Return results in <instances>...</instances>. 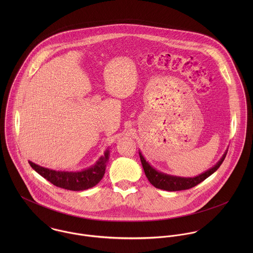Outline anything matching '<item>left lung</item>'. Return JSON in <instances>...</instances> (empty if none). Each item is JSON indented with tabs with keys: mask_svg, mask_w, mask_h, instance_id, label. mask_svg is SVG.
Returning a JSON list of instances; mask_svg holds the SVG:
<instances>
[{
	"mask_svg": "<svg viewBox=\"0 0 253 253\" xmlns=\"http://www.w3.org/2000/svg\"><path fill=\"white\" fill-rule=\"evenodd\" d=\"M226 154L227 153H225L223 155L222 159L217 163L212 169H211L210 170L206 171L205 173H203L199 176L193 177V178H183V177L170 176V175L161 173V172L157 171L156 169H154L145 161L143 156L140 153H139V156H140V161H141V164H142V167H143V169H144L145 174H146L148 180L150 181V183L152 185H154L158 189H162V190H166V191H181V190H187V189L195 187L196 185H198L205 179H207L214 171H216L218 168L223 163V161L226 157Z\"/></svg>",
	"mask_w": 253,
	"mask_h": 253,
	"instance_id": "1",
	"label": "left lung"
}]
</instances>
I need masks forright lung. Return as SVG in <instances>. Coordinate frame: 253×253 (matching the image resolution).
Returning a JSON list of instances; mask_svg holds the SVG:
<instances>
[{"instance_id": "add662e5", "label": "right lung", "mask_w": 253, "mask_h": 253, "mask_svg": "<svg viewBox=\"0 0 253 253\" xmlns=\"http://www.w3.org/2000/svg\"><path fill=\"white\" fill-rule=\"evenodd\" d=\"M108 158L109 151H106L105 155L102 156L93 167L79 172L55 171L40 167L32 162H29V164L40 175L51 184L66 190L83 191L95 186L102 179L105 173Z\"/></svg>"}]
</instances>
